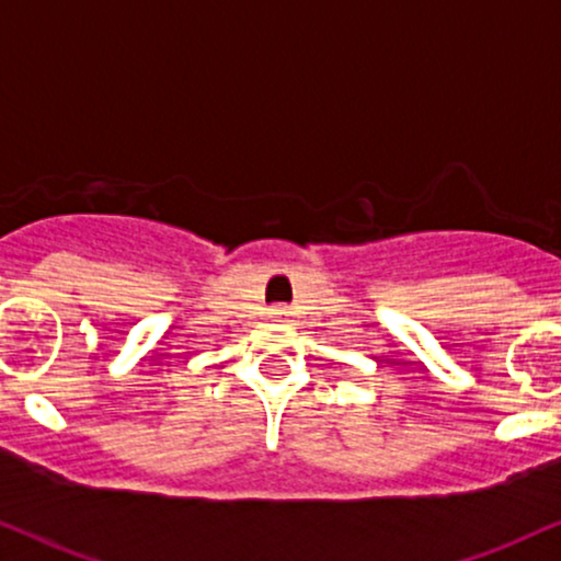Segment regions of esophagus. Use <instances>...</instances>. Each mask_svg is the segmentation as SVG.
<instances>
[{
  "instance_id": "1",
  "label": "esophagus",
  "mask_w": 561,
  "mask_h": 561,
  "mask_svg": "<svg viewBox=\"0 0 561 561\" xmlns=\"http://www.w3.org/2000/svg\"><path fill=\"white\" fill-rule=\"evenodd\" d=\"M287 313H289L287 306H274V308H272V316H274V319H285Z\"/></svg>"
}]
</instances>
